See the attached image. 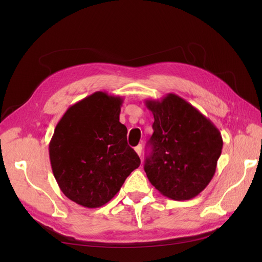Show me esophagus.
<instances>
[{"label": "esophagus", "mask_w": 262, "mask_h": 262, "mask_svg": "<svg viewBox=\"0 0 262 262\" xmlns=\"http://www.w3.org/2000/svg\"><path fill=\"white\" fill-rule=\"evenodd\" d=\"M134 149H136V152H137V154H138L139 156H141V154H142V145H141V144H139L138 146H136V147H134Z\"/></svg>", "instance_id": "obj_1"}]
</instances>
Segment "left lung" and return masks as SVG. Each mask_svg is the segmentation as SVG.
<instances>
[{
	"label": "left lung",
	"mask_w": 262,
	"mask_h": 262,
	"mask_svg": "<svg viewBox=\"0 0 262 262\" xmlns=\"http://www.w3.org/2000/svg\"><path fill=\"white\" fill-rule=\"evenodd\" d=\"M154 116L146 176L163 195L190 200L205 189L216 170L223 140L210 119L176 94L145 100Z\"/></svg>",
	"instance_id": "8db88e82"
}]
</instances>
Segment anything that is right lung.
<instances>
[{
    "label": "right lung",
    "instance_id": "obj_1",
    "mask_svg": "<svg viewBox=\"0 0 262 262\" xmlns=\"http://www.w3.org/2000/svg\"><path fill=\"white\" fill-rule=\"evenodd\" d=\"M123 99L96 92L71 106L49 144L52 172L61 191L84 208H99L119 192L141 161L119 121Z\"/></svg>",
    "mask_w": 262,
    "mask_h": 262
}]
</instances>
